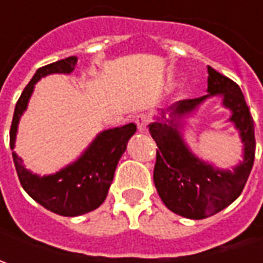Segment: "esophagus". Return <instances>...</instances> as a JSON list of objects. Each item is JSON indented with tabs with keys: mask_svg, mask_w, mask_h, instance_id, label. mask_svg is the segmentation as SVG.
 Returning a JSON list of instances; mask_svg holds the SVG:
<instances>
[{
	"mask_svg": "<svg viewBox=\"0 0 263 263\" xmlns=\"http://www.w3.org/2000/svg\"><path fill=\"white\" fill-rule=\"evenodd\" d=\"M151 117L147 116V114H140V116H137L136 118V124L137 128H139V132H146L147 126L151 124Z\"/></svg>",
	"mask_w": 263,
	"mask_h": 263,
	"instance_id": "1",
	"label": "esophagus"
}]
</instances>
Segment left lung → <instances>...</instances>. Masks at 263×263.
Wrapping results in <instances>:
<instances>
[{
  "label": "left lung",
  "mask_w": 263,
  "mask_h": 263,
  "mask_svg": "<svg viewBox=\"0 0 263 263\" xmlns=\"http://www.w3.org/2000/svg\"><path fill=\"white\" fill-rule=\"evenodd\" d=\"M208 92L200 98L177 101L171 106V117L180 118L195 111L211 95L224 96V105L233 111L231 121L245 143V159L233 171H219L193 157L178 133V121L149 124L158 146L154 167L158 195L170 211L190 219L215 215L233 203L243 192L255 161L253 118L237 83L208 66Z\"/></svg>",
  "instance_id": "1"
}]
</instances>
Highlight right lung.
Segmentation results:
<instances>
[{"label":"right lung","mask_w":263,"mask_h":263,"mask_svg":"<svg viewBox=\"0 0 263 263\" xmlns=\"http://www.w3.org/2000/svg\"><path fill=\"white\" fill-rule=\"evenodd\" d=\"M76 61V57H68L36 70L35 76L27 83L15 104L10 128L11 149L14 147L18 118L27 106V101L36 82L51 73H71ZM135 132L136 126L130 123L127 126L101 133L79 161L54 176L37 177L29 173L22 165V159L13 154L20 184L29 196L54 214L63 217H77L90 212L101 206L105 200L117 164L126 151L128 139L135 135Z\"/></svg>","instance_id":"add662e5"}]
</instances>
